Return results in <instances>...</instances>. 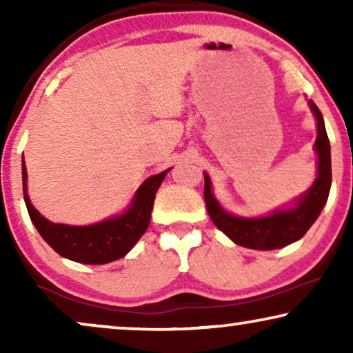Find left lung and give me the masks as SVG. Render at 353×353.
Wrapping results in <instances>:
<instances>
[{
  "label": "left lung",
  "mask_w": 353,
  "mask_h": 353,
  "mask_svg": "<svg viewBox=\"0 0 353 353\" xmlns=\"http://www.w3.org/2000/svg\"><path fill=\"white\" fill-rule=\"evenodd\" d=\"M316 119L315 152L318 156L316 178L310 190L296 201L291 209H279L267 216L244 219L223 210L212 192V183L204 173V199L212 221L233 243L257 250H273L296 243L315 223L325 207L331 190V146L327 139L325 120L315 103L308 101Z\"/></svg>",
  "instance_id": "1"
}]
</instances>
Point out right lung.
<instances>
[{
  "mask_svg": "<svg viewBox=\"0 0 353 353\" xmlns=\"http://www.w3.org/2000/svg\"><path fill=\"white\" fill-rule=\"evenodd\" d=\"M168 170L149 176L134 192L132 204L122 215L94 225L72 226L52 223L32 205L27 194L26 161H22L23 201L32 223L57 254L79 263L103 265L125 257L148 230L156 192Z\"/></svg>",
  "mask_w": 353,
  "mask_h": 353,
  "instance_id": "1",
  "label": "right lung"
}]
</instances>
